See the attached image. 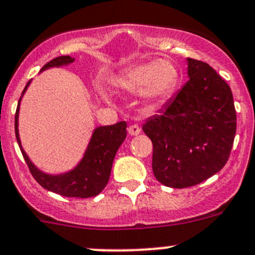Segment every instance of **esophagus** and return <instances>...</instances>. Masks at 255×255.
<instances>
[{
    "label": "esophagus",
    "instance_id": "1",
    "mask_svg": "<svg viewBox=\"0 0 255 255\" xmlns=\"http://www.w3.org/2000/svg\"><path fill=\"white\" fill-rule=\"evenodd\" d=\"M128 133H129L130 136H137V134L141 133V128H139L137 125H132L128 127Z\"/></svg>",
    "mask_w": 255,
    "mask_h": 255
}]
</instances>
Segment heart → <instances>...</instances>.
<instances>
[{"mask_svg":"<svg viewBox=\"0 0 255 255\" xmlns=\"http://www.w3.org/2000/svg\"><path fill=\"white\" fill-rule=\"evenodd\" d=\"M178 79V70L171 62L157 59L132 67L116 80V85L126 93H141L143 99L155 102L170 95Z\"/></svg>","mask_w":255,"mask_h":255,"instance_id":"heart-1","label":"heart"}]
</instances>
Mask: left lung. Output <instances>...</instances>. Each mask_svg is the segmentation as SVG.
I'll list each match as a JSON object with an SVG mask.
<instances>
[{"instance_id": "1", "label": "left lung", "mask_w": 255, "mask_h": 255, "mask_svg": "<svg viewBox=\"0 0 255 255\" xmlns=\"http://www.w3.org/2000/svg\"><path fill=\"white\" fill-rule=\"evenodd\" d=\"M187 63V84L142 126L153 144V175L170 188L192 187L219 173L236 132L230 86L205 62Z\"/></svg>"}]
</instances>
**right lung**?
Listing matches in <instances>:
<instances>
[{
    "instance_id": "right-lung-1",
    "label": "right lung",
    "mask_w": 255,
    "mask_h": 255,
    "mask_svg": "<svg viewBox=\"0 0 255 255\" xmlns=\"http://www.w3.org/2000/svg\"><path fill=\"white\" fill-rule=\"evenodd\" d=\"M75 58L70 56H61L52 59L43 66L40 72L53 67H62L73 63ZM31 80L26 84L21 98L19 99L17 109L15 114V133L22 156L26 161L31 175L44 189L61 194L63 197H75V198H89L95 197L102 192L108 184L111 176L112 165L119 146L127 137V123L125 121L112 126H100L94 129L88 147L82 159L76 166L61 174H48L35 166L29 159V156L21 146L19 136V112L20 103L25 91L29 88Z\"/></svg>"
}]
</instances>
